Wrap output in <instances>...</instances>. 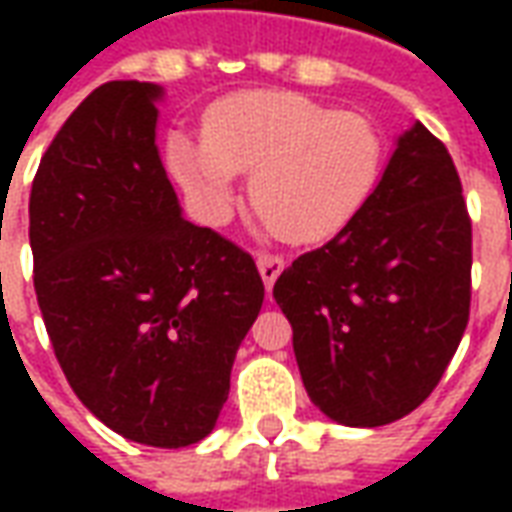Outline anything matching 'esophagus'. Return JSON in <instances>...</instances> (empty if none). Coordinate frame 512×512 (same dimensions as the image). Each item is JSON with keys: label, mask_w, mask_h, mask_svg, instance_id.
Instances as JSON below:
<instances>
[{"label": "esophagus", "mask_w": 512, "mask_h": 512, "mask_svg": "<svg viewBox=\"0 0 512 512\" xmlns=\"http://www.w3.org/2000/svg\"><path fill=\"white\" fill-rule=\"evenodd\" d=\"M257 268H260V277L266 282V288L271 290V285L277 282V277L282 274V268H285V260L279 255H268V252H260L257 255Z\"/></svg>", "instance_id": "obj_1"}]
</instances>
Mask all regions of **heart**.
I'll return each instance as SVG.
<instances>
[{
	"mask_svg": "<svg viewBox=\"0 0 512 512\" xmlns=\"http://www.w3.org/2000/svg\"><path fill=\"white\" fill-rule=\"evenodd\" d=\"M167 161L205 219H222L235 200V175H252V205L271 230L315 244L362 211L381 175L384 139L367 115L257 90L213 106L202 142L169 136Z\"/></svg>",
	"mask_w": 512,
	"mask_h": 512,
	"instance_id": "obj_1",
	"label": "heart"
}]
</instances>
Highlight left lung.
<instances>
[{"label": "left lung", "instance_id": "obj_1", "mask_svg": "<svg viewBox=\"0 0 512 512\" xmlns=\"http://www.w3.org/2000/svg\"><path fill=\"white\" fill-rule=\"evenodd\" d=\"M307 395L326 417L378 428L436 389L472 301V219L441 139L422 123L362 211L279 274Z\"/></svg>", "mask_w": 512, "mask_h": 512}]
</instances>
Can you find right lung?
<instances>
[{"mask_svg": "<svg viewBox=\"0 0 512 512\" xmlns=\"http://www.w3.org/2000/svg\"><path fill=\"white\" fill-rule=\"evenodd\" d=\"M158 95L106 82L76 106L32 180L29 244L76 397L120 436L175 450L216 425L266 288L249 252L180 216Z\"/></svg>", "mask_w": 512, "mask_h": 512, "instance_id": "1", "label": "right lung"}]
</instances>
